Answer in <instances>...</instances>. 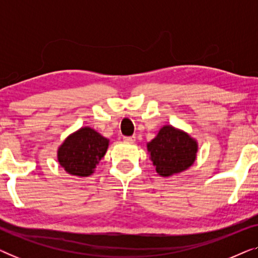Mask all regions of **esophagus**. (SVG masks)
<instances>
[{
  "mask_svg": "<svg viewBox=\"0 0 258 258\" xmlns=\"http://www.w3.org/2000/svg\"><path fill=\"white\" fill-rule=\"evenodd\" d=\"M135 140H136L135 136H125V137H123V141H124V142H128V143L135 142Z\"/></svg>",
  "mask_w": 258,
  "mask_h": 258,
  "instance_id": "obj_1",
  "label": "esophagus"
}]
</instances>
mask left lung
Returning a JSON list of instances; mask_svg holds the SVG:
<instances>
[{
    "label": "left lung",
    "instance_id": "1",
    "mask_svg": "<svg viewBox=\"0 0 258 258\" xmlns=\"http://www.w3.org/2000/svg\"><path fill=\"white\" fill-rule=\"evenodd\" d=\"M147 150L157 174L169 177L191 167L199 144L188 133L172 125H164L156 137L147 143Z\"/></svg>",
    "mask_w": 258,
    "mask_h": 258
}]
</instances>
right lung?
Segmentation results:
<instances>
[{
	"label": "right lung",
	"mask_w": 258,
	"mask_h": 258,
	"mask_svg": "<svg viewBox=\"0 0 258 258\" xmlns=\"http://www.w3.org/2000/svg\"><path fill=\"white\" fill-rule=\"evenodd\" d=\"M109 140L90 126L70 134L57 149V161L73 176L88 177L107 153Z\"/></svg>",
	"instance_id": "1"
}]
</instances>
